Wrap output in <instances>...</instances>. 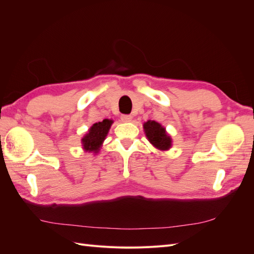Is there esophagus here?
<instances>
[{"label":"esophagus","instance_id":"obj_1","mask_svg":"<svg viewBox=\"0 0 254 254\" xmlns=\"http://www.w3.org/2000/svg\"><path fill=\"white\" fill-rule=\"evenodd\" d=\"M121 120L124 123H128V122L132 121V117H131V115H129V114H123L121 117Z\"/></svg>","mask_w":254,"mask_h":254}]
</instances>
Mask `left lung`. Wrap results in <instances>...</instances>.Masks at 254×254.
Wrapping results in <instances>:
<instances>
[{"label": "left lung", "instance_id": "left-lung-1", "mask_svg": "<svg viewBox=\"0 0 254 254\" xmlns=\"http://www.w3.org/2000/svg\"><path fill=\"white\" fill-rule=\"evenodd\" d=\"M144 131L148 141L160 150H168L172 147V137L167 134L165 128L155 121L144 123Z\"/></svg>", "mask_w": 254, "mask_h": 254}]
</instances>
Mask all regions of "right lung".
I'll list each match as a JSON object with an SVG mask.
<instances>
[{
  "mask_svg": "<svg viewBox=\"0 0 254 254\" xmlns=\"http://www.w3.org/2000/svg\"><path fill=\"white\" fill-rule=\"evenodd\" d=\"M112 123V120H104L103 122H98L93 124L86 135L81 139L83 146L82 148L86 151L97 153L99 148L102 147V144L105 141L107 134H108Z\"/></svg>",
  "mask_w": 254,
  "mask_h": 254,
  "instance_id": "obj_1",
  "label": "right lung"
}]
</instances>
